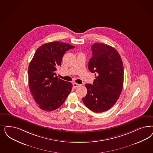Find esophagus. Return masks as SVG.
Wrapping results in <instances>:
<instances>
[{
  "label": "esophagus",
  "instance_id": "1",
  "mask_svg": "<svg viewBox=\"0 0 153 153\" xmlns=\"http://www.w3.org/2000/svg\"><path fill=\"white\" fill-rule=\"evenodd\" d=\"M73 86H74V88H77V87H79L80 86V85L79 84H77V83H74L73 84Z\"/></svg>",
  "mask_w": 153,
  "mask_h": 153
}]
</instances>
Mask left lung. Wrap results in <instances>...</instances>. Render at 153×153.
Returning <instances> with one entry per match:
<instances>
[{"mask_svg":"<svg viewBox=\"0 0 153 153\" xmlns=\"http://www.w3.org/2000/svg\"><path fill=\"white\" fill-rule=\"evenodd\" d=\"M93 56L88 63L95 73L93 84H86L87 94L82 101L89 110L97 113L110 109L121 94L124 82V68L121 57L115 48L102 43L91 46Z\"/></svg>","mask_w":153,"mask_h":153,"instance_id":"left-lung-1","label":"left lung"}]
</instances>
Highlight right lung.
Wrapping results in <instances>:
<instances>
[{"instance_id": "1", "label": "right lung", "mask_w": 153, "mask_h": 153, "mask_svg": "<svg viewBox=\"0 0 153 153\" xmlns=\"http://www.w3.org/2000/svg\"><path fill=\"white\" fill-rule=\"evenodd\" d=\"M74 46L63 42H49L36 50L29 65V86L39 107L45 111L56 110L71 93L72 84L56 76L65 53Z\"/></svg>"}]
</instances>
